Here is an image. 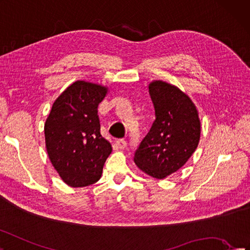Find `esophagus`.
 Here are the masks:
<instances>
[{
	"label": "esophagus",
	"mask_w": 250,
	"mask_h": 250,
	"mask_svg": "<svg viewBox=\"0 0 250 250\" xmlns=\"http://www.w3.org/2000/svg\"><path fill=\"white\" fill-rule=\"evenodd\" d=\"M116 144H117L118 148H120V149H124V148L127 146L126 141H125V140H123V139H119V140H117Z\"/></svg>",
	"instance_id": "esophagus-1"
}]
</instances>
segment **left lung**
Returning <instances> with one entry per match:
<instances>
[{
    "label": "left lung",
    "instance_id": "8db88e82",
    "mask_svg": "<svg viewBox=\"0 0 250 250\" xmlns=\"http://www.w3.org/2000/svg\"><path fill=\"white\" fill-rule=\"evenodd\" d=\"M156 120L134 152V163L146 174L165 179L178 171L197 149L201 122L191 99L163 81L149 84Z\"/></svg>",
    "mask_w": 250,
    "mask_h": 250
}]
</instances>
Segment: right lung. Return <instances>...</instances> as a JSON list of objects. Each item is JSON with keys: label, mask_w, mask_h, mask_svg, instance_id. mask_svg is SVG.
I'll return each instance as SVG.
<instances>
[{"label": "right lung", "mask_w": 250, "mask_h": 250, "mask_svg": "<svg viewBox=\"0 0 250 250\" xmlns=\"http://www.w3.org/2000/svg\"><path fill=\"white\" fill-rule=\"evenodd\" d=\"M107 92L106 86L77 81L60 94L46 119L47 153L61 179L71 187L98 182L112 151L100 132L98 116Z\"/></svg>", "instance_id": "add662e5"}]
</instances>
